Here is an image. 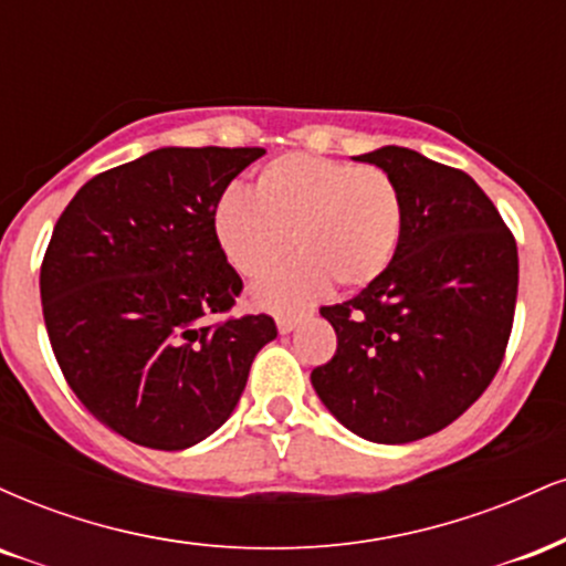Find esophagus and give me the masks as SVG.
<instances>
[{"label": "esophagus", "instance_id": "34e87169", "mask_svg": "<svg viewBox=\"0 0 566 566\" xmlns=\"http://www.w3.org/2000/svg\"><path fill=\"white\" fill-rule=\"evenodd\" d=\"M295 324H297V316H290V314L276 316V327H279V333H282V335L292 333V329H295Z\"/></svg>", "mask_w": 566, "mask_h": 566}]
</instances>
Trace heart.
<instances>
[{"label":"heart","instance_id":"1","mask_svg":"<svg viewBox=\"0 0 566 566\" xmlns=\"http://www.w3.org/2000/svg\"><path fill=\"white\" fill-rule=\"evenodd\" d=\"M405 229L399 186L382 167L319 154H284L258 170L252 197L229 191L216 207V233L233 269L263 279L255 290L265 308L295 311L314 301L329 279L343 290L373 284L394 261Z\"/></svg>","mask_w":566,"mask_h":566}]
</instances>
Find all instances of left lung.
<instances>
[{
    "mask_svg": "<svg viewBox=\"0 0 566 566\" xmlns=\"http://www.w3.org/2000/svg\"><path fill=\"white\" fill-rule=\"evenodd\" d=\"M356 159L396 180L405 229L373 284L319 308L337 348L311 382L348 431L407 444L458 420L503 365L516 311V239L463 170L401 146Z\"/></svg>",
    "mask_w": 566,
    "mask_h": 566,
    "instance_id": "left-lung-1",
    "label": "left lung"
}]
</instances>
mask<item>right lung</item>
<instances>
[{"label":"right lung","mask_w":566,"mask_h":566,"mask_svg":"<svg viewBox=\"0 0 566 566\" xmlns=\"http://www.w3.org/2000/svg\"><path fill=\"white\" fill-rule=\"evenodd\" d=\"M265 148H157L87 180L57 218L39 271L63 378L140 447L186 450L229 420L269 314L233 316L242 276L216 207Z\"/></svg>","instance_id":"add662e5"}]
</instances>
